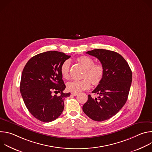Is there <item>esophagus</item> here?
I'll list each match as a JSON object with an SVG mask.
<instances>
[{
    "label": "esophagus",
    "instance_id": "esophagus-1",
    "mask_svg": "<svg viewBox=\"0 0 152 152\" xmlns=\"http://www.w3.org/2000/svg\"><path fill=\"white\" fill-rule=\"evenodd\" d=\"M71 94H72V95H73V96H77V95L78 94L77 93H73V92H72Z\"/></svg>",
    "mask_w": 152,
    "mask_h": 152
}]
</instances>
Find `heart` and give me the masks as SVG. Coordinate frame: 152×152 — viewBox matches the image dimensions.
Returning a JSON list of instances; mask_svg holds the SVG:
<instances>
[{"mask_svg": "<svg viewBox=\"0 0 152 152\" xmlns=\"http://www.w3.org/2000/svg\"><path fill=\"white\" fill-rule=\"evenodd\" d=\"M77 61L86 69L83 77L80 80H73L67 85V88L73 93H77L89 89L91 82L93 85L99 84L104 75V67L101 64H95L94 60L88 56H82L77 58ZM70 66V60L65 61L61 66V73L65 79L69 77Z\"/></svg>", "mask_w": 152, "mask_h": 152, "instance_id": "heart-1", "label": "heart"}]
</instances>
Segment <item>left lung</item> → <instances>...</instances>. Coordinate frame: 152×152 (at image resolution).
<instances>
[{
  "label": "left lung",
  "instance_id": "left-lung-1",
  "mask_svg": "<svg viewBox=\"0 0 152 152\" xmlns=\"http://www.w3.org/2000/svg\"><path fill=\"white\" fill-rule=\"evenodd\" d=\"M86 53L95 56L104 67L103 77L92 91L99 96L88 95L83 106L84 113L91 119L102 121L115 115L126 103L132 80L129 64L119 53L105 49H94Z\"/></svg>",
  "mask_w": 152,
  "mask_h": 152
}]
</instances>
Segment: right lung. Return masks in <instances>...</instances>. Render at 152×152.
Wrapping results in <instances>:
<instances>
[{
    "label": "right lung",
    "mask_w": 152,
    "mask_h": 152,
    "mask_svg": "<svg viewBox=\"0 0 152 152\" xmlns=\"http://www.w3.org/2000/svg\"><path fill=\"white\" fill-rule=\"evenodd\" d=\"M70 58L64 53L48 51L31 58L21 74L20 90L30 113L42 122L58 118L64 108V99L70 93L66 88L61 73L62 64ZM60 93L58 96L52 93Z\"/></svg>",
    "instance_id": "add662e5"
}]
</instances>
